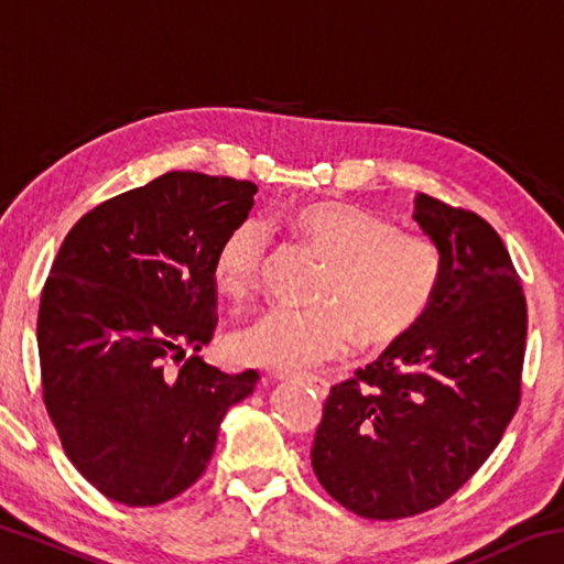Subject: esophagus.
<instances>
[{
  "instance_id": "esophagus-1",
  "label": "esophagus",
  "mask_w": 564,
  "mask_h": 564,
  "mask_svg": "<svg viewBox=\"0 0 564 564\" xmlns=\"http://www.w3.org/2000/svg\"><path fill=\"white\" fill-rule=\"evenodd\" d=\"M279 378H281V380H289V376H279ZM301 380H303V383H308V386L316 388L321 395L328 393V383H326V380H323V378H318V376H305V378H301Z\"/></svg>"
}]
</instances>
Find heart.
<instances>
[{"label":"heart","mask_w":564,"mask_h":564,"mask_svg":"<svg viewBox=\"0 0 564 564\" xmlns=\"http://www.w3.org/2000/svg\"><path fill=\"white\" fill-rule=\"evenodd\" d=\"M283 226L326 261L316 311H269L236 330L228 348L251 368L293 373L360 348H388L425 318L441 281V253L425 234L403 231L370 208L318 198L293 206ZM269 234L256 221L234 226L214 259L218 291L243 303L259 291Z\"/></svg>","instance_id":"heart-1"}]
</instances>
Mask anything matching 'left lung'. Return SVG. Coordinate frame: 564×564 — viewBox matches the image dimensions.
<instances>
[{
  "mask_svg": "<svg viewBox=\"0 0 564 564\" xmlns=\"http://www.w3.org/2000/svg\"><path fill=\"white\" fill-rule=\"evenodd\" d=\"M415 221L441 251V281L417 328L330 388L313 473L368 520L433 510L502 441L522 390L528 303L482 216L417 194Z\"/></svg>",
  "mask_w": 564,
  "mask_h": 564,
  "instance_id": "1",
  "label": "left lung"
}]
</instances>
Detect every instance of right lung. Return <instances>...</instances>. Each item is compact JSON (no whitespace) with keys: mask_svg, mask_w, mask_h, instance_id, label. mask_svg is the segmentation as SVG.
<instances>
[{"mask_svg":"<svg viewBox=\"0 0 564 564\" xmlns=\"http://www.w3.org/2000/svg\"><path fill=\"white\" fill-rule=\"evenodd\" d=\"M256 184L169 171L84 214L44 283L42 398L72 465L109 500L151 508L191 488L256 370L186 350L216 330L214 259Z\"/></svg>","mask_w":564,"mask_h":564,"instance_id":"add662e5","label":"right lung"}]
</instances>
